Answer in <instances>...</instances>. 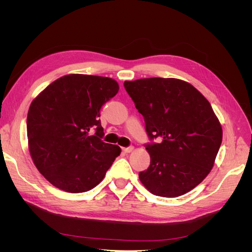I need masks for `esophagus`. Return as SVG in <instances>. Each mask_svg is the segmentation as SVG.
I'll return each mask as SVG.
<instances>
[{"mask_svg": "<svg viewBox=\"0 0 252 252\" xmlns=\"http://www.w3.org/2000/svg\"><path fill=\"white\" fill-rule=\"evenodd\" d=\"M122 150H123L125 154H129V152H131L133 150V146H128V147H123L122 148Z\"/></svg>", "mask_w": 252, "mask_h": 252, "instance_id": "34e87169", "label": "esophagus"}]
</instances>
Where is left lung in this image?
Returning a JSON list of instances; mask_svg holds the SVG:
<instances>
[{"label": "left lung", "instance_id": "1", "mask_svg": "<svg viewBox=\"0 0 252 252\" xmlns=\"http://www.w3.org/2000/svg\"><path fill=\"white\" fill-rule=\"evenodd\" d=\"M124 87L151 142L145 145L150 165L139 173L142 184L158 196L185 194L207 177L222 144V127L210 103L178 79L125 81Z\"/></svg>", "mask_w": 252, "mask_h": 252}]
</instances>
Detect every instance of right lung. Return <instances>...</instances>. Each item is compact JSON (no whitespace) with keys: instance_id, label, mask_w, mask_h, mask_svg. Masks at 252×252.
I'll return each instance as SVG.
<instances>
[{"instance_id":"right-lung-1","label":"right lung","mask_w":252,"mask_h":252,"mask_svg":"<svg viewBox=\"0 0 252 252\" xmlns=\"http://www.w3.org/2000/svg\"><path fill=\"white\" fill-rule=\"evenodd\" d=\"M105 77L68 74L51 83L30 105L27 136L33 163L53 186L67 192L95 187L121 154L103 142L102 106L118 94Z\"/></svg>"}]
</instances>
